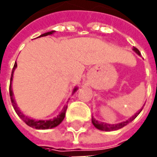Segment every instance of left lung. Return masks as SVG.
Returning a JSON list of instances; mask_svg holds the SVG:
<instances>
[{
  "label": "left lung",
  "mask_w": 157,
  "mask_h": 157,
  "mask_svg": "<svg viewBox=\"0 0 157 157\" xmlns=\"http://www.w3.org/2000/svg\"><path fill=\"white\" fill-rule=\"evenodd\" d=\"M133 50L136 52V54H137L138 56H141V53L140 51L138 50L136 48H133ZM143 107L140 109V110L136 112L135 115L133 116H131L128 120L127 121H125V122H119V123H116V124H109V123H106V122H98L96 119H95L93 116H92V123H93V125L95 126L97 129H100V130H102V131H113V130H116V129H119V128H122L124 126H126L128 122H132L133 120L136 117V116L140 114V112L143 110Z\"/></svg>",
  "instance_id": "obj_1"
}]
</instances>
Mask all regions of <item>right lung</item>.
I'll return each mask as SVG.
<instances>
[{
	"instance_id": "obj_1",
	"label": "right lung",
	"mask_w": 157,
	"mask_h": 157,
	"mask_svg": "<svg viewBox=\"0 0 157 157\" xmlns=\"http://www.w3.org/2000/svg\"><path fill=\"white\" fill-rule=\"evenodd\" d=\"M56 31L53 30V31H50V32H47V33H44L41 35L39 37H42V36H47V35H52L54 34ZM17 67V63L15 62L14 65V68H13V70H12V74H11V79H10V85H9V95H10V99H11V102H12V105L14 107V109L16 112V114L19 116V117L23 121V122L29 125V127L34 128H36V129H48V128H56V126H58L61 122L63 121L64 117H65V114H66V110H67V108H68V105L64 106L62 110L61 111V113L56 116V117H54L53 119H49V120H35V119H33L31 117H29L28 116L24 115L22 113V111H21L20 108L17 106V103L15 102V99L14 97V93H13V90H12V81H13V76H14V72L15 70V68ZM78 89L77 87H75V89H73V94ZM72 94V95H73Z\"/></svg>"
}]
</instances>
